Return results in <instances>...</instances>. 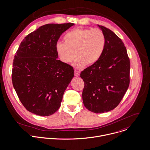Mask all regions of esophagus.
<instances>
[{
	"label": "esophagus",
	"mask_w": 150,
	"mask_h": 150,
	"mask_svg": "<svg viewBox=\"0 0 150 150\" xmlns=\"http://www.w3.org/2000/svg\"><path fill=\"white\" fill-rule=\"evenodd\" d=\"M79 75H80V73H79V72H78V71H75V76H79Z\"/></svg>",
	"instance_id": "esophagus-1"
}]
</instances>
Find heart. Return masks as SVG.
I'll list each match as a JSON object with an SVG mask.
<instances>
[{"instance_id": "obj_1", "label": "heart", "mask_w": 150, "mask_h": 150, "mask_svg": "<svg viewBox=\"0 0 150 150\" xmlns=\"http://www.w3.org/2000/svg\"><path fill=\"white\" fill-rule=\"evenodd\" d=\"M64 42H57L56 51L64 63L71 62L75 57L74 67L76 69L86 65H91L101 57L105 45L104 33L98 28H76L68 32Z\"/></svg>"}]
</instances>
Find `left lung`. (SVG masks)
Listing matches in <instances>:
<instances>
[{
    "mask_svg": "<svg viewBox=\"0 0 150 150\" xmlns=\"http://www.w3.org/2000/svg\"><path fill=\"white\" fill-rule=\"evenodd\" d=\"M98 27L105 37L104 52L97 62L80 75L85 83L83 104L97 114L110 111L118 105L129 85L130 67L122 40L108 28Z\"/></svg>",
    "mask_w": 150,
    "mask_h": 150,
    "instance_id": "1",
    "label": "left lung"
}]
</instances>
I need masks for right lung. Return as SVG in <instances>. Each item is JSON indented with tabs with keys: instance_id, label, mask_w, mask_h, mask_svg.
<instances>
[{
	"instance_id": "1",
	"label": "right lung",
	"mask_w": 150,
	"mask_h": 150,
	"mask_svg": "<svg viewBox=\"0 0 150 150\" xmlns=\"http://www.w3.org/2000/svg\"><path fill=\"white\" fill-rule=\"evenodd\" d=\"M74 24H48L28 34L13 60L12 82L24 107L39 116L60 108L65 89L74 76L72 67L57 60L56 45Z\"/></svg>"
}]
</instances>
